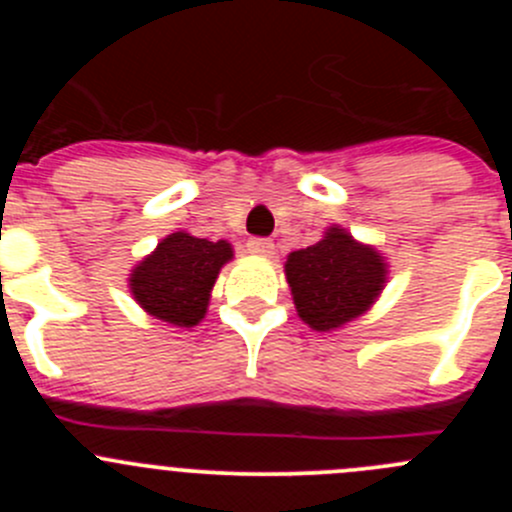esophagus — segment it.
<instances>
[{
    "mask_svg": "<svg viewBox=\"0 0 512 512\" xmlns=\"http://www.w3.org/2000/svg\"><path fill=\"white\" fill-rule=\"evenodd\" d=\"M247 250H250L252 255L270 257L275 255V242H272L270 237H250V240H247Z\"/></svg>",
    "mask_w": 512,
    "mask_h": 512,
    "instance_id": "obj_1",
    "label": "esophagus"
}]
</instances>
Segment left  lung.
<instances>
[{"mask_svg":"<svg viewBox=\"0 0 512 512\" xmlns=\"http://www.w3.org/2000/svg\"><path fill=\"white\" fill-rule=\"evenodd\" d=\"M285 272L299 317L317 332L359 317L386 280L379 252L354 242L339 227H332L317 245L292 252Z\"/></svg>","mask_w":512,"mask_h":512,"instance_id":"8db88e82","label":"left lung"}]
</instances>
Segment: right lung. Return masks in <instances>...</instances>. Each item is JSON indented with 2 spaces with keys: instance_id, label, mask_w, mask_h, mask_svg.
Segmentation results:
<instances>
[{
  "instance_id": "right-lung-1",
  "label": "right lung",
  "mask_w": 512,
  "mask_h": 512,
  "mask_svg": "<svg viewBox=\"0 0 512 512\" xmlns=\"http://www.w3.org/2000/svg\"><path fill=\"white\" fill-rule=\"evenodd\" d=\"M230 257L232 247L225 240L210 242L173 232L133 270V297L153 317L193 327L205 317L210 289Z\"/></svg>"
}]
</instances>
